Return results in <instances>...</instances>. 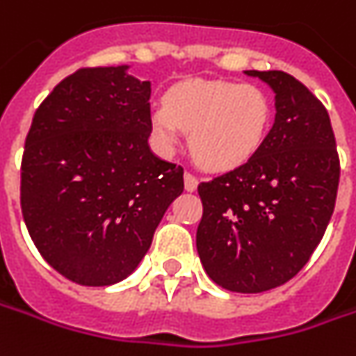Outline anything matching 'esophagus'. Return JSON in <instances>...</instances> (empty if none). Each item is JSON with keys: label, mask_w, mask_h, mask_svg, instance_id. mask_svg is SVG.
Here are the masks:
<instances>
[{"label": "esophagus", "mask_w": 356, "mask_h": 356, "mask_svg": "<svg viewBox=\"0 0 356 356\" xmlns=\"http://www.w3.org/2000/svg\"><path fill=\"white\" fill-rule=\"evenodd\" d=\"M198 187V179L193 175V173H185V191L188 193H193V191H197Z\"/></svg>", "instance_id": "34e87169"}]
</instances>
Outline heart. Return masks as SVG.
Wrapping results in <instances>:
<instances>
[{
    "instance_id": "heart-1",
    "label": "heart",
    "mask_w": 356,
    "mask_h": 356,
    "mask_svg": "<svg viewBox=\"0 0 356 356\" xmlns=\"http://www.w3.org/2000/svg\"><path fill=\"white\" fill-rule=\"evenodd\" d=\"M270 120L273 107L261 87L228 79H185L149 113L152 136L163 154L177 149L185 130L193 156L210 171L248 163L263 146Z\"/></svg>"
}]
</instances>
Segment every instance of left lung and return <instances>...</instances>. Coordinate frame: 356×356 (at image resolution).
I'll return each mask as SVG.
<instances>
[{
	"mask_svg": "<svg viewBox=\"0 0 356 356\" xmlns=\"http://www.w3.org/2000/svg\"><path fill=\"white\" fill-rule=\"evenodd\" d=\"M275 93V122L241 168L198 185L200 263L218 286L257 294L308 263L335 209L339 158L330 115L284 72H255Z\"/></svg>",
	"mask_w": 356,
	"mask_h": 356,
	"instance_id": "obj_1",
	"label": "left lung"
}]
</instances>
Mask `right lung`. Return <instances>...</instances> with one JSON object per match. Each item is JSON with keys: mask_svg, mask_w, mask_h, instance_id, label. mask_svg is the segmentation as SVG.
Masks as SVG:
<instances>
[{"mask_svg": "<svg viewBox=\"0 0 356 356\" xmlns=\"http://www.w3.org/2000/svg\"><path fill=\"white\" fill-rule=\"evenodd\" d=\"M130 66L83 67L36 108L21 165V210L46 263L83 286L132 275L183 168L147 144L152 83Z\"/></svg>", "mask_w": 356, "mask_h": 356, "instance_id": "obj_1", "label": "right lung"}]
</instances>
